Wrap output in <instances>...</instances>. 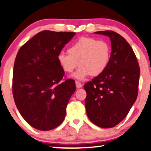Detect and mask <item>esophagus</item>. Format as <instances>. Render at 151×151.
<instances>
[{
    "instance_id": "1",
    "label": "esophagus",
    "mask_w": 151,
    "mask_h": 151,
    "mask_svg": "<svg viewBox=\"0 0 151 151\" xmlns=\"http://www.w3.org/2000/svg\"><path fill=\"white\" fill-rule=\"evenodd\" d=\"M75 84H76V88H82V85H81V83H79L78 81H76V82H75Z\"/></svg>"
}]
</instances>
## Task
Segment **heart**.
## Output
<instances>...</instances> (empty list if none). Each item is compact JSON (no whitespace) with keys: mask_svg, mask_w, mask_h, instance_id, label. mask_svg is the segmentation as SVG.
I'll return each mask as SVG.
<instances>
[{"mask_svg":"<svg viewBox=\"0 0 151 151\" xmlns=\"http://www.w3.org/2000/svg\"><path fill=\"white\" fill-rule=\"evenodd\" d=\"M111 52L110 45L106 41L83 37L70 46L68 54L60 52L57 61L63 70L68 73H72L78 64L79 68L73 76L82 81L90 75H101L109 65Z\"/></svg>","mask_w":151,"mask_h":151,"instance_id":"b5f03b06","label":"heart"}]
</instances>
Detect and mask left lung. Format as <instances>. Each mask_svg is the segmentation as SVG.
<instances>
[{"label":"left lung","instance_id":"obj_1","mask_svg":"<svg viewBox=\"0 0 151 151\" xmlns=\"http://www.w3.org/2000/svg\"><path fill=\"white\" fill-rule=\"evenodd\" d=\"M94 33L108 36L111 45L109 65L101 75L84 85L88 118L101 128L119 124L130 111L138 94L139 66L131 46L112 31Z\"/></svg>","mask_w":151,"mask_h":151}]
</instances>
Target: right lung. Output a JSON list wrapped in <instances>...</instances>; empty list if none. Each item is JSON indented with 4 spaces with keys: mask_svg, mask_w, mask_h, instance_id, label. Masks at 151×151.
<instances>
[{
    "mask_svg": "<svg viewBox=\"0 0 151 151\" xmlns=\"http://www.w3.org/2000/svg\"><path fill=\"white\" fill-rule=\"evenodd\" d=\"M76 33L42 31L18 50L13 71V96L22 118L33 128L49 131L61 124L73 79L61 81L64 71L57 56Z\"/></svg>",
    "mask_w": 151,
    "mask_h": 151,
    "instance_id": "obj_1",
    "label": "right lung"
}]
</instances>
